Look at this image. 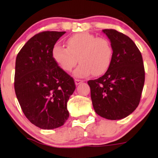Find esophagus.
I'll return each mask as SVG.
<instances>
[{
	"label": "esophagus",
	"instance_id": "obj_1",
	"mask_svg": "<svg viewBox=\"0 0 158 158\" xmlns=\"http://www.w3.org/2000/svg\"><path fill=\"white\" fill-rule=\"evenodd\" d=\"M81 82H82V80H81V79H75V83H76V85H79V84H80V83H81Z\"/></svg>",
	"mask_w": 158,
	"mask_h": 158
}]
</instances>
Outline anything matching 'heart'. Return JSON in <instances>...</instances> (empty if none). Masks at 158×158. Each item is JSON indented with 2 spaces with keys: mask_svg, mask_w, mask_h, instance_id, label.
Here are the masks:
<instances>
[{
  "mask_svg": "<svg viewBox=\"0 0 158 158\" xmlns=\"http://www.w3.org/2000/svg\"><path fill=\"white\" fill-rule=\"evenodd\" d=\"M114 50L110 41L106 38L97 37L88 32L78 33L67 40V48L55 45L52 50V57L63 70L71 71L80 62L74 71L78 77L92 75L99 77L108 70Z\"/></svg>",
  "mask_w": 158,
  "mask_h": 158,
  "instance_id": "b5f03b06",
  "label": "heart"
}]
</instances>
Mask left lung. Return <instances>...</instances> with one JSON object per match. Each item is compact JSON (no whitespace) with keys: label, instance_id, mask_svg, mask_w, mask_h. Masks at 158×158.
<instances>
[{"label":"left lung","instance_id":"8db88e82","mask_svg":"<svg viewBox=\"0 0 158 158\" xmlns=\"http://www.w3.org/2000/svg\"><path fill=\"white\" fill-rule=\"evenodd\" d=\"M102 32L113 47V59L104 75L88 83L96 113L115 120L126 117L138 106L145 69L141 52L128 36L113 29Z\"/></svg>","mask_w":158,"mask_h":158}]
</instances>
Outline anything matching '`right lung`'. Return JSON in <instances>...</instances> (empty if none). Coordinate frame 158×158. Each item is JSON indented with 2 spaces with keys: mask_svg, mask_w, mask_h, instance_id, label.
I'll use <instances>...</instances> for the list:
<instances>
[{
  "mask_svg": "<svg viewBox=\"0 0 158 158\" xmlns=\"http://www.w3.org/2000/svg\"><path fill=\"white\" fill-rule=\"evenodd\" d=\"M65 32L44 31L32 37L15 61V91L23 114L42 129L64 125L67 102L76 89L73 79L54 61L52 50Z\"/></svg>",
  "mask_w": 158,
  "mask_h": 158,
  "instance_id": "obj_1",
  "label": "right lung"
}]
</instances>
